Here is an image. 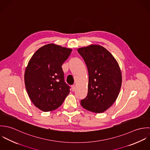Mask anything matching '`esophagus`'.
Returning <instances> with one entry per match:
<instances>
[{"instance_id":"obj_1","label":"esophagus","mask_w":150,"mask_h":150,"mask_svg":"<svg viewBox=\"0 0 150 150\" xmlns=\"http://www.w3.org/2000/svg\"><path fill=\"white\" fill-rule=\"evenodd\" d=\"M71 90H72V91H74L76 90V86H71Z\"/></svg>"}]
</instances>
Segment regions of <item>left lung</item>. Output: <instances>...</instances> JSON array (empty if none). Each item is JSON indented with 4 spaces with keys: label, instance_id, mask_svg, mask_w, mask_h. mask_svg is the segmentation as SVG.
I'll return each mask as SVG.
<instances>
[{
    "label": "left lung",
    "instance_id": "8db88e82",
    "mask_svg": "<svg viewBox=\"0 0 150 150\" xmlns=\"http://www.w3.org/2000/svg\"><path fill=\"white\" fill-rule=\"evenodd\" d=\"M87 66L88 93L81 100L86 110L101 113L116 100L122 84L120 68L114 57L103 47L91 45L78 49Z\"/></svg>",
    "mask_w": 150,
    "mask_h": 150
}]
</instances>
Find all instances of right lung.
Listing matches in <instances>:
<instances>
[{
    "label": "right lung",
    "mask_w": 150,
    "mask_h": 150,
    "mask_svg": "<svg viewBox=\"0 0 150 150\" xmlns=\"http://www.w3.org/2000/svg\"><path fill=\"white\" fill-rule=\"evenodd\" d=\"M71 49L54 44L45 45L33 54L24 75L27 93L36 107L50 111L60 107L70 92L62 66Z\"/></svg>",
    "instance_id": "obj_1"
}]
</instances>
